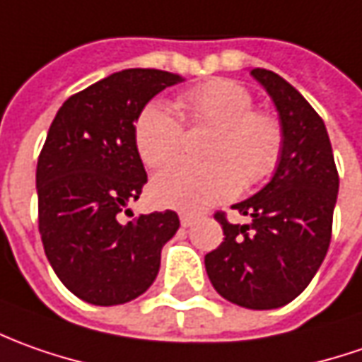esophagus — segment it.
<instances>
[{"label": "esophagus", "mask_w": 362, "mask_h": 362, "mask_svg": "<svg viewBox=\"0 0 362 362\" xmlns=\"http://www.w3.org/2000/svg\"><path fill=\"white\" fill-rule=\"evenodd\" d=\"M180 222L182 226H192L194 222H196V216L194 214H180Z\"/></svg>", "instance_id": "esophagus-1"}]
</instances>
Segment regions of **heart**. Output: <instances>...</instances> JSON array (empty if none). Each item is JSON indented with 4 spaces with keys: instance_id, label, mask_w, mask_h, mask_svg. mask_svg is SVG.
I'll return each mask as SVG.
<instances>
[{
    "instance_id": "1",
    "label": "heart",
    "mask_w": 362,
    "mask_h": 362,
    "mask_svg": "<svg viewBox=\"0 0 362 362\" xmlns=\"http://www.w3.org/2000/svg\"><path fill=\"white\" fill-rule=\"evenodd\" d=\"M174 110L150 102L134 119V146L148 168H164L184 148V124L214 128L204 148L206 164L180 162L152 182L158 204L196 212L228 200L243 188H256L279 170L286 148L281 118L256 110L243 83L224 78L206 80L184 90Z\"/></svg>"
}]
</instances>
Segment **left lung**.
Instances as JSON below:
<instances>
[{
  "mask_svg": "<svg viewBox=\"0 0 362 362\" xmlns=\"http://www.w3.org/2000/svg\"><path fill=\"white\" fill-rule=\"evenodd\" d=\"M279 110L286 132L284 156L274 178L252 198L234 204L250 224H232L216 212L224 238L204 256L220 296L234 305L268 310L288 305L322 264L332 236L339 172L325 122L288 81L255 68Z\"/></svg>",
  "mask_w": 362,
  "mask_h": 362,
  "instance_id": "left-lung-1",
  "label": "left lung"
}]
</instances>
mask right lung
<instances>
[{"label": "right lung", "instance_id": "right-lung-1", "mask_svg": "<svg viewBox=\"0 0 362 362\" xmlns=\"http://www.w3.org/2000/svg\"><path fill=\"white\" fill-rule=\"evenodd\" d=\"M176 81L162 69L116 71L69 95L49 126L35 172L37 226L57 279L90 305H124L146 293L162 246L180 226L174 210L119 222L148 182L134 119Z\"/></svg>", "mask_w": 362, "mask_h": 362}]
</instances>
